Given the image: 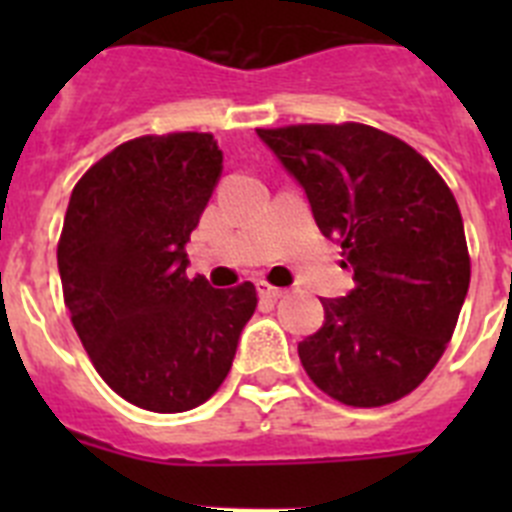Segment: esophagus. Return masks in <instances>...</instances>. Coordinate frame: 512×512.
<instances>
[{
	"label": "esophagus",
	"instance_id": "obj_1",
	"mask_svg": "<svg viewBox=\"0 0 512 512\" xmlns=\"http://www.w3.org/2000/svg\"><path fill=\"white\" fill-rule=\"evenodd\" d=\"M284 295L282 287H271L269 282H259V297L261 300H279Z\"/></svg>",
	"mask_w": 512,
	"mask_h": 512
}]
</instances>
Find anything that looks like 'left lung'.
<instances>
[{
    "mask_svg": "<svg viewBox=\"0 0 512 512\" xmlns=\"http://www.w3.org/2000/svg\"><path fill=\"white\" fill-rule=\"evenodd\" d=\"M259 138L354 269L356 287L323 300V328L297 346L307 377L351 408L410 395L454 336L472 277L449 184L405 140L361 122L259 128Z\"/></svg>",
    "mask_w": 512,
    "mask_h": 512,
    "instance_id": "8db88e82",
    "label": "left lung"
}]
</instances>
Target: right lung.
Returning <instances> with one entry per match:
<instances>
[{
	"label": "right lung",
	"instance_id": "add662e5",
	"mask_svg": "<svg viewBox=\"0 0 512 512\" xmlns=\"http://www.w3.org/2000/svg\"><path fill=\"white\" fill-rule=\"evenodd\" d=\"M223 151L210 133L140 135L71 192L58 241L63 302L99 377L151 413L210 400L233 366L256 287L187 277Z\"/></svg>",
	"mask_w": 512,
	"mask_h": 512
}]
</instances>
